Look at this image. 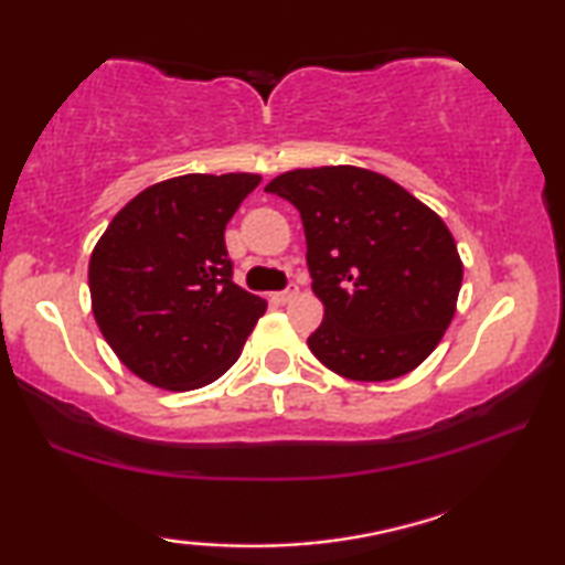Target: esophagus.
<instances>
[{"instance_id": "obj_1", "label": "esophagus", "mask_w": 565, "mask_h": 565, "mask_svg": "<svg viewBox=\"0 0 565 565\" xmlns=\"http://www.w3.org/2000/svg\"><path fill=\"white\" fill-rule=\"evenodd\" d=\"M298 292H300V288H298V285H290V288H288V290L277 292V296H275V300H277V302H290L292 298H298Z\"/></svg>"}]
</instances>
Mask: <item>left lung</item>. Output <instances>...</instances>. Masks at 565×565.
I'll return each instance as SVG.
<instances>
[{"label": "left lung", "mask_w": 565, "mask_h": 565, "mask_svg": "<svg viewBox=\"0 0 565 565\" xmlns=\"http://www.w3.org/2000/svg\"><path fill=\"white\" fill-rule=\"evenodd\" d=\"M267 193L300 211L323 323L318 362L354 382L403 377L430 356L456 313L463 265L436 211L354 166L300 168Z\"/></svg>", "instance_id": "8db88e82"}]
</instances>
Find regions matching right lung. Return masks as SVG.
<instances>
[{"mask_svg":"<svg viewBox=\"0 0 565 565\" xmlns=\"http://www.w3.org/2000/svg\"><path fill=\"white\" fill-rule=\"evenodd\" d=\"M259 181L255 173H191L154 183L96 242L94 318L140 380L199 390L239 359L267 302L232 280L224 228Z\"/></svg>","mask_w":565,"mask_h":565,"instance_id":"add662e5","label":"right lung"}]
</instances>
